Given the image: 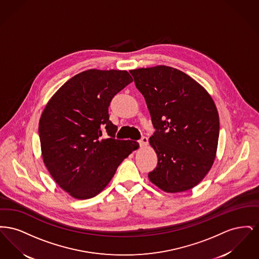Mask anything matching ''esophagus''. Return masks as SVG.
Instances as JSON below:
<instances>
[{
    "instance_id": "esophagus-1",
    "label": "esophagus",
    "mask_w": 259,
    "mask_h": 259,
    "mask_svg": "<svg viewBox=\"0 0 259 259\" xmlns=\"http://www.w3.org/2000/svg\"><path fill=\"white\" fill-rule=\"evenodd\" d=\"M148 140L147 137H142L141 140H139V144L141 147H147L148 146Z\"/></svg>"
}]
</instances>
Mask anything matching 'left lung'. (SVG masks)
I'll use <instances>...</instances> for the list:
<instances>
[{
	"mask_svg": "<svg viewBox=\"0 0 259 259\" xmlns=\"http://www.w3.org/2000/svg\"><path fill=\"white\" fill-rule=\"evenodd\" d=\"M130 74L155 128L149 144L158 163L149 181L168 193L193 188L217 154L220 117L213 100L196 80L172 67L141 68Z\"/></svg>",
	"mask_w": 259,
	"mask_h": 259,
	"instance_id": "1",
	"label": "left lung"
}]
</instances>
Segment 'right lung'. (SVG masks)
Returning a JSON list of instances; mask_svg holds the SVG:
<instances>
[{"label":"right lung","instance_id":"1","mask_svg":"<svg viewBox=\"0 0 259 259\" xmlns=\"http://www.w3.org/2000/svg\"><path fill=\"white\" fill-rule=\"evenodd\" d=\"M132 81L127 71L87 70L65 82L42 111L38 135L44 163L72 197L98 195L139 148L135 141L115 139L117 127L109 119L111 100Z\"/></svg>","mask_w":259,"mask_h":259}]
</instances>
